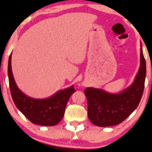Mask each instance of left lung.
I'll use <instances>...</instances> for the list:
<instances>
[{
	"mask_svg": "<svg viewBox=\"0 0 152 152\" xmlns=\"http://www.w3.org/2000/svg\"><path fill=\"white\" fill-rule=\"evenodd\" d=\"M146 61L140 48V66L132 84L118 93L88 87L84 91L88 102V116L101 127L117 125L137 108L143 95L146 78Z\"/></svg>",
	"mask_w": 152,
	"mask_h": 152,
	"instance_id": "obj_1",
	"label": "left lung"
}]
</instances>
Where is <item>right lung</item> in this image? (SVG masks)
Returning <instances> with one entry per match:
<instances>
[{
    "instance_id": "obj_1",
    "label": "right lung",
    "mask_w": 152,
    "mask_h": 152,
    "mask_svg": "<svg viewBox=\"0 0 152 152\" xmlns=\"http://www.w3.org/2000/svg\"><path fill=\"white\" fill-rule=\"evenodd\" d=\"M10 53L8 59V75L12 98L15 106L34 124L55 126L64 117L66 104L71 96L76 91L74 86L59 90L46 99H34L23 93L17 86L11 68Z\"/></svg>"
}]
</instances>
